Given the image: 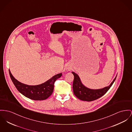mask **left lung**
<instances>
[{
	"label": "left lung",
	"mask_w": 132,
	"mask_h": 132,
	"mask_svg": "<svg viewBox=\"0 0 132 132\" xmlns=\"http://www.w3.org/2000/svg\"><path fill=\"white\" fill-rule=\"evenodd\" d=\"M71 73L74 76L72 85L74 95L79 100L88 102L96 100L104 95L112 87L117 78L116 76L113 81L108 87H105L100 89H94L89 88L85 86L81 82L79 76L73 71H72Z\"/></svg>",
	"instance_id": "left-lung-1"
}]
</instances>
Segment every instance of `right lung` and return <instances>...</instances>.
Masks as SVG:
<instances>
[{
    "instance_id": "right-lung-1",
    "label": "right lung",
    "mask_w": 132,
    "mask_h": 132,
    "mask_svg": "<svg viewBox=\"0 0 132 132\" xmlns=\"http://www.w3.org/2000/svg\"><path fill=\"white\" fill-rule=\"evenodd\" d=\"M9 72L11 80L18 90L25 97L35 101L44 100L50 97L53 93L55 81L62 76V73H60L53 76L43 84L30 86L18 81L13 77L9 70Z\"/></svg>"
}]
</instances>
